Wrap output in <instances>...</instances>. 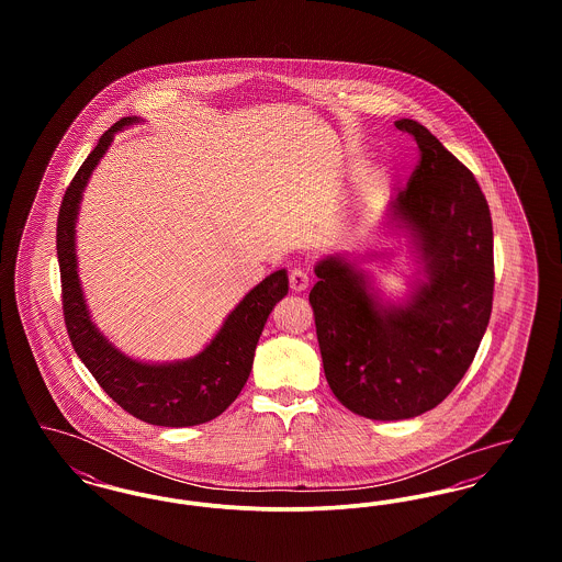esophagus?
<instances>
[{
  "label": "esophagus",
  "mask_w": 562,
  "mask_h": 562,
  "mask_svg": "<svg viewBox=\"0 0 562 562\" xmlns=\"http://www.w3.org/2000/svg\"><path fill=\"white\" fill-rule=\"evenodd\" d=\"M289 282H291V291L293 293H303L307 286H310V278L303 269H293L291 276H289Z\"/></svg>",
  "instance_id": "1"
}]
</instances>
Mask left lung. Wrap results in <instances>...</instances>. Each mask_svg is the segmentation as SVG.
I'll use <instances>...</instances> for the list:
<instances>
[{"label": "left lung", "mask_w": 562, "mask_h": 562, "mask_svg": "<svg viewBox=\"0 0 562 562\" xmlns=\"http://www.w3.org/2000/svg\"><path fill=\"white\" fill-rule=\"evenodd\" d=\"M422 160L387 204L385 232L406 238L417 271L387 299L362 269L392 252L328 255L310 293L326 381L351 413L398 422L424 415L470 369L493 307V223L474 175L415 120Z\"/></svg>", "instance_id": "1"}]
</instances>
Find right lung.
<instances>
[{
    "label": "right lung",
    "instance_id": "right-lung-1",
    "mask_svg": "<svg viewBox=\"0 0 562 562\" xmlns=\"http://www.w3.org/2000/svg\"><path fill=\"white\" fill-rule=\"evenodd\" d=\"M143 122L131 115L115 122L81 164L65 191L56 223V255L63 282V312L69 339L81 362L108 392L136 419L161 428H188L218 417L238 394L252 369L255 349L271 310L289 293V273H269L227 314L209 346L175 362H143L115 348L92 322L81 291L76 252V223L81 195L94 168L105 158L113 136Z\"/></svg>",
    "mask_w": 562,
    "mask_h": 562
}]
</instances>
